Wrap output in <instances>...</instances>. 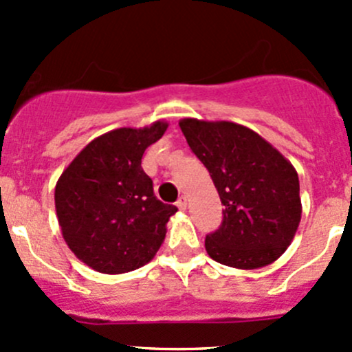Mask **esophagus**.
<instances>
[{
	"label": "esophagus",
	"mask_w": 352,
	"mask_h": 352,
	"mask_svg": "<svg viewBox=\"0 0 352 352\" xmlns=\"http://www.w3.org/2000/svg\"><path fill=\"white\" fill-rule=\"evenodd\" d=\"M177 208H179L180 211H186L187 209V197L186 196L179 197V201H177Z\"/></svg>",
	"instance_id": "34e87169"
}]
</instances>
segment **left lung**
Segmentation results:
<instances>
[{
  "mask_svg": "<svg viewBox=\"0 0 352 352\" xmlns=\"http://www.w3.org/2000/svg\"><path fill=\"white\" fill-rule=\"evenodd\" d=\"M179 126L225 206L221 226L206 236L209 257L247 271L278 261L301 219L300 180L289 160L242 124L186 117Z\"/></svg>",
  "mask_w": 352,
  "mask_h": 352,
  "instance_id": "obj_1",
  "label": "left lung"
}]
</instances>
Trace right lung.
<instances>
[{
  "label": "right lung",
  "instance_id": "add662e5",
  "mask_svg": "<svg viewBox=\"0 0 352 352\" xmlns=\"http://www.w3.org/2000/svg\"><path fill=\"white\" fill-rule=\"evenodd\" d=\"M156 120L95 138L56 184V214L69 250L102 274H124L155 257L177 208L155 197L141 168L148 146L165 134Z\"/></svg>",
  "mask_w": 352,
  "mask_h": 352
}]
</instances>
